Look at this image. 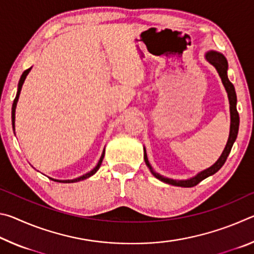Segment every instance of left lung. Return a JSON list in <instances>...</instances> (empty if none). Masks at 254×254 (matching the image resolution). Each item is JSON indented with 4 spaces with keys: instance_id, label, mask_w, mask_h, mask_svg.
Instances as JSON below:
<instances>
[{
    "instance_id": "left-lung-1",
    "label": "left lung",
    "mask_w": 254,
    "mask_h": 254,
    "mask_svg": "<svg viewBox=\"0 0 254 254\" xmlns=\"http://www.w3.org/2000/svg\"><path fill=\"white\" fill-rule=\"evenodd\" d=\"M206 59L212 64V65L216 68V70L220 75L221 79L223 81V85L227 92V96H229V101H230V111H231V128H230V136L229 140H227L226 147L223 151L222 156L220 159L214 163L212 167H209L208 169H206L204 171H201L196 177L188 179V180H174V179H169L163 177V176L159 175L157 173H154L153 169L150 166V163L148 161V157L147 153H145L144 150V161L147 163L148 168L151 171V174L154 176V177L158 178L159 180H161L163 183L174 185V186H180V187H194L197 184H199L201 180H204L205 178L209 177V176L214 175L215 173H217L220 170L223 165H224L227 157L231 152V149L233 147L234 141L236 140V136H238V132H239V124H240V117L238 113V110H236V93H235V88L234 85L231 83L229 77H227V62L226 58L220 53H216V51H209V53L206 54Z\"/></svg>"
}]
</instances>
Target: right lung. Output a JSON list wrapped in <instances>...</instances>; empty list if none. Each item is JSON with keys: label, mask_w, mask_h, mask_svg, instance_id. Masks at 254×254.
Returning <instances> with one entry per match:
<instances>
[{"label": "right lung", "mask_w": 254, "mask_h": 254, "mask_svg": "<svg viewBox=\"0 0 254 254\" xmlns=\"http://www.w3.org/2000/svg\"><path fill=\"white\" fill-rule=\"evenodd\" d=\"M30 70H31V67L28 68L27 70L23 71V74L21 75V78H20V80H19L18 92H16V96H15L14 101H13V105H12V126H13V128H14V119H15V107H16V103H18L19 95H20V92H21V88H22V85H23V83H24L25 77H27V75L29 74ZM104 154H105V151H103L102 156H101V159H100V161H98L97 166L95 167V168H94L92 171H89V173H87L86 175L80 176L79 178H76V179H72V180H56V179H53V178H50V179H51V180H55V182H59V183H76V182H79V180H84V179H86V178L91 177V176H93L94 174L96 173V171H97L98 169H100V167H101V165H102V161H103V158H104Z\"/></svg>", "instance_id": "1"}]
</instances>
